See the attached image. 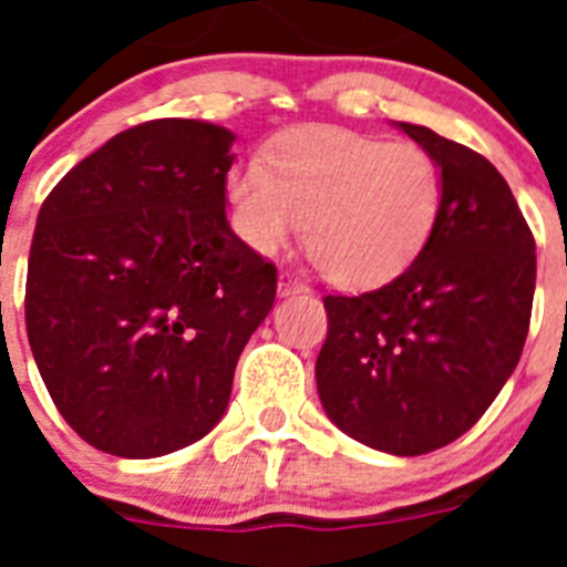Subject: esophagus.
I'll return each instance as SVG.
<instances>
[{
	"label": "esophagus",
	"instance_id": "obj_1",
	"mask_svg": "<svg viewBox=\"0 0 567 567\" xmlns=\"http://www.w3.org/2000/svg\"><path fill=\"white\" fill-rule=\"evenodd\" d=\"M298 292H307V287H303L298 278H292V275H280V284H278L280 298H289V295H298Z\"/></svg>",
	"mask_w": 567,
	"mask_h": 567
}]
</instances>
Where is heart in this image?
I'll return each instance as SVG.
<instances>
[{
    "mask_svg": "<svg viewBox=\"0 0 567 567\" xmlns=\"http://www.w3.org/2000/svg\"><path fill=\"white\" fill-rule=\"evenodd\" d=\"M227 202L240 240L275 255L300 233L332 284L383 287L412 267L443 209L434 155L340 127H303L229 173Z\"/></svg>",
    "mask_w": 567,
    "mask_h": 567,
    "instance_id": "b5f03b06",
    "label": "heart"
}]
</instances>
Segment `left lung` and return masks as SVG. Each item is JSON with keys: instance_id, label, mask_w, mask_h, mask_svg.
I'll list each match as a JSON object with an SVG mask.
<instances>
[{"instance_id": "8db88e82", "label": "left lung", "mask_w": 567, "mask_h": 567, "mask_svg": "<svg viewBox=\"0 0 567 567\" xmlns=\"http://www.w3.org/2000/svg\"><path fill=\"white\" fill-rule=\"evenodd\" d=\"M398 127L437 162L440 221L392 284L323 298L329 334L315 378L340 432L378 452L417 457L468 432L517 369L537 247L488 158L420 124Z\"/></svg>"}]
</instances>
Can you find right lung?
<instances>
[{"instance_id":"1","label":"right lung","mask_w":567,"mask_h":567,"mask_svg":"<svg viewBox=\"0 0 567 567\" xmlns=\"http://www.w3.org/2000/svg\"><path fill=\"white\" fill-rule=\"evenodd\" d=\"M235 135L155 118L113 135L44 198L30 244V352L99 452L162 457L224 417L278 269L227 221Z\"/></svg>"}]
</instances>
